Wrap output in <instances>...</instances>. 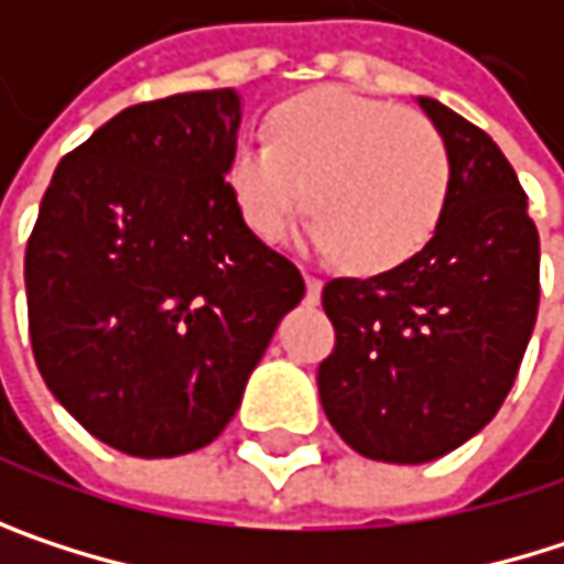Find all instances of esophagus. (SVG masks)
Listing matches in <instances>:
<instances>
[{
  "label": "esophagus",
  "instance_id": "obj_1",
  "mask_svg": "<svg viewBox=\"0 0 564 564\" xmlns=\"http://www.w3.org/2000/svg\"><path fill=\"white\" fill-rule=\"evenodd\" d=\"M303 278H306V303H319V290H323L319 278H313V274H303Z\"/></svg>",
  "mask_w": 564,
  "mask_h": 564
}]
</instances>
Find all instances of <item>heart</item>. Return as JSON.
I'll return each mask as SVG.
<instances>
[{"label": "heart", "mask_w": 564, "mask_h": 564, "mask_svg": "<svg viewBox=\"0 0 564 564\" xmlns=\"http://www.w3.org/2000/svg\"><path fill=\"white\" fill-rule=\"evenodd\" d=\"M225 185L245 228L281 238L300 208L303 245L352 274H389L434 238L451 185L441 133L417 113L346 87L281 104L268 140L231 150Z\"/></svg>", "instance_id": "b5f03b06"}]
</instances>
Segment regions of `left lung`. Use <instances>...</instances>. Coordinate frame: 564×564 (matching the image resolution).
<instances>
[{
	"mask_svg": "<svg viewBox=\"0 0 564 564\" xmlns=\"http://www.w3.org/2000/svg\"><path fill=\"white\" fill-rule=\"evenodd\" d=\"M451 160L434 238L369 281L336 278L323 310L336 349L319 401L369 460L427 464L500 411L539 313V231L500 147L441 100L417 97Z\"/></svg>",
	"mask_w": 564,
	"mask_h": 564,
	"instance_id": "1",
	"label": "left lung"
}]
</instances>
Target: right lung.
I'll return each mask as SVG.
<instances>
[{"mask_svg":"<svg viewBox=\"0 0 564 564\" xmlns=\"http://www.w3.org/2000/svg\"><path fill=\"white\" fill-rule=\"evenodd\" d=\"M238 127L231 87L120 110L57 163L29 238L39 372L130 457L212 444L306 290L231 205Z\"/></svg>","mask_w":564,"mask_h":564,"instance_id":"1","label":"right lung"}]
</instances>
